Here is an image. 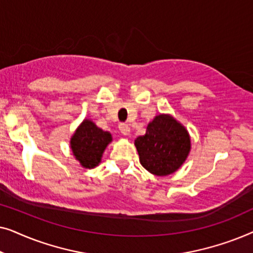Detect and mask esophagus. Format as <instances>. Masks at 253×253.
Returning <instances> with one entry per match:
<instances>
[{
    "mask_svg": "<svg viewBox=\"0 0 253 253\" xmlns=\"http://www.w3.org/2000/svg\"><path fill=\"white\" fill-rule=\"evenodd\" d=\"M119 129L121 131V133L124 134V136H127V134H130V126L126 123H121L119 126Z\"/></svg>",
    "mask_w": 253,
    "mask_h": 253,
    "instance_id": "esophagus-1",
    "label": "esophagus"
}]
</instances>
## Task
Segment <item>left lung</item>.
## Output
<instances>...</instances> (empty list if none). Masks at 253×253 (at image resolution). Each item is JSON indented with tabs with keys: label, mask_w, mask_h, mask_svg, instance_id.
Returning a JSON list of instances; mask_svg holds the SVG:
<instances>
[{
	"label": "left lung",
	"mask_w": 253,
	"mask_h": 253,
	"mask_svg": "<svg viewBox=\"0 0 253 253\" xmlns=\"http://www.w3.org/2000/svg\"><path fill=\"white\" fill-rule=\"evenodd\" d=\"M143 167L157 176L175 172L188 158L191 140L188 130L174 117L166 114L148 123L146 133L134 140Z\"/></svg>",
	"instance_id": "obj_1"
}]
</instances>
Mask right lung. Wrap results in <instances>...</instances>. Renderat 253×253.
<instances>
[{
	"label": "right lung",
	"instance_id": "add662e5",
	"mask_svg": "<svg viewBox=\"0 0 253 253\" xmlns=\"http://www.w3.org/2000/svg\"><path fill=\"white\" fill-rule=\"evenodd\" d=\"M113 140L108 131H103L91 120L85 119L72 134L70 147L76 160L84 168H94L101 162L103 152Z\"/></svg>",
	"mask_w": 253,
	"mask_h": 253
}]
</instances>
